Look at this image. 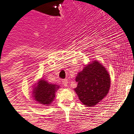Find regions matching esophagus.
Listing matches in <instances>:
<instances>
[{
  "mask_svg": "<svg viewBox=\"0 0 134 134\" xmlns=\"http://www.w3.org/2000/svg\"><path fill=\"white\" fill-rule=\"evenodd\" d=\"M62 83L64 86H68V80L67 79H63L62 80Z\"/></svg>",
  "mask_w": 134,
  "mask_h": 134,
  "instance_id": "esophagus-1",
  "label": "esophagus"
}]
</instances>
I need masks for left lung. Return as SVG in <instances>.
Segmentation results:
<instances>
[{
    "label": "left lung",
    "mask_w": 134,
    "mask_h": 134,
    "mask_svg": "<svg viewBox=\"0 0 134 134\" xmlns=\"http://www.w3.org/2000/svg\"><path fill=\"white\" fill-rule=\"evenodd\" d=\"M78 86L75 91L86 106L100 102L108 93L111 79L106 69L98 61H93L79 72L76 78Z\"/></svg>",
    "instance_id": "8db88e82"
}]
</instances>
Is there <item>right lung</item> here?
Masks as SVG:
<instances>
[{
    "label": "right lung",
    "mask_w": 134,
    "mask_h": 134,
    "mask_svg": "<svg viewBox=\"0 0 134 134\" xmlns=\"http://www.w3.org/2000/svg\"><path fill=\"white\" fill-rule=\"evenodd\" d=\"M58 87L54 84H50L44 80H41L38 86L34 88L35 100L42 104L49 105L54 99L55 92Z\"/></svg>",
    "instance_id": "1"
}]
</instances>
